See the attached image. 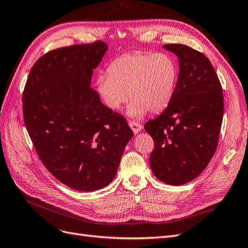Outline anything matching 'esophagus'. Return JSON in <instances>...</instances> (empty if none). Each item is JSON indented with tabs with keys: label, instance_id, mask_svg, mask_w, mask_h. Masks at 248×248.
<instances>
[{
	"label": "esophagus",
	"instance_id": "esophagus-1",
	"mask_svg": "<svg viewBox=\"0 0 248 248\" xmlns=\"http://www.w3.org/2000/svg\"><path fill=\"white\" fill-rule=\"evenodd\" d=\"M129 126H130V128L132 129V131L136 134L139 133L142 129V126L138 122H132L131 121V122H129Z\"/></svg>",
	"mask_w": 248,
	"mask_h": 248
}]
</instances>
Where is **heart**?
Instances as JSON below:
<instances>
[{"label": "heart", "instance_id": "1", "mask_svg": "<svg viewBox=\"0 0 248 248\" xmlns=\"http://www.w3.org/2000/svg\"><path fill=\"white\" fill-rule=\"evenodd\" d=\"M177 65L162 52H131L115 59L108 76L96 79V92L107 108L118 110L129 98L127 114L140 119L149 110L158 112L168 107L177 82Z\"/></svg>", "mask_w": 248, "mask_h": 248}]
</instances>
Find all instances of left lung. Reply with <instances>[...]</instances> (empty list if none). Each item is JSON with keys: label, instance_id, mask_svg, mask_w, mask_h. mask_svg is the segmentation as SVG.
<instances>
[{"label": "left lung", "instance_id": "8db88e82", "mask_svg": "<svg viewBox=\"0 0 248 248\" xmlns=\"http://www.w3.org/2000/svg\"><path fill=\"white\" fill-rule=\"evenodd\" d=\"M163 47L179 59V76L168 108L146 123L154 140L150 167L155 177L182 185L206 169L216 151L223 116V95L209 59L184 44Z\"/></svg>", "mask_w": 248, "mask_h": 248}]
</instances>
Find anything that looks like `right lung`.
I'll return each instance as SVG.
<instances>
[{
	"mask_svg": "<svg viewBox=\"0 0 248 248\" xmlns=\"http://www.w3.org/2000/svg\"><path fill=\"white\" fill-rule=\"evenodd\" d=\"M108 46L102 41L57 48L37 60L28 77L24 120L40 160L70 188L94 191L116 177L133 132L93 90V69Z\"/></svg>",
	"mask_w": 248,
	"mask_h": 248,
	"instance_id": "obj_1",
	"label": "right lung"
}]
</instances>
